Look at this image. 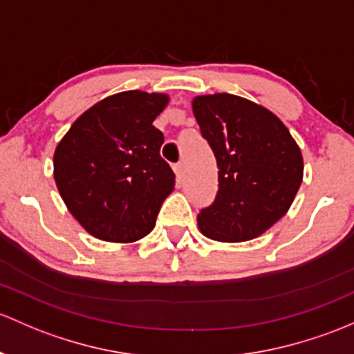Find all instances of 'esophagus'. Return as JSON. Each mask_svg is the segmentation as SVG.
<instances>
[{"instance_id": "obj_1", "label": "esophagus", "mask_w": 354, "mask_h": 354, "mask_svg": "<svg viewBox=\"0 0 354 354\" xmlns=\"http://www.w3.org/2000/svg\"><path fill=\"white\" fill-rule=\"evenodd\" d=\"M173 169H174V174H176V180L181 181V178H183V173H185L183 162H176V165L173 166Z\"/></svg>"}]
</instances>
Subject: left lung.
<instances>
[{
  "label": "left lung",
  "instance_id": "8db88e82",
  "mask_svg": "<svg viewBox=\"0 0 354 354\" xmlns=\"http://www.w3.org/2000/svg\"><path fill=\"white\" fill-rule=\"evenodd\" d=\"M193 115L218 167L217 195L200 210V230L222 243L261 236L286 214L302 183L299 146L277 115L241 96H196Z\"/></svg>",
  "mask_w": 354,
  "mask_h": 354
}]
</instances>
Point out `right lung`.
Masks as SVG:
<instances>
[{"label":"right lung","instance_id":"1","mask_svg":"<svg viewBox=\"0 0 354 354\" xmlns=\"http://www.w3.org/2000/svg\"><path fill=\"white\" fill-rule=\"evenodd\" d=\"M159 93L124 91L84 111L54 154V178L77 222L102 241L133 243L156 225L174 173L152 125L167 105Z\"/></svg>","mask_w":354,"mask_h":354}]
</instances>
